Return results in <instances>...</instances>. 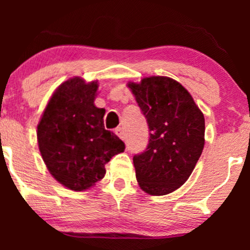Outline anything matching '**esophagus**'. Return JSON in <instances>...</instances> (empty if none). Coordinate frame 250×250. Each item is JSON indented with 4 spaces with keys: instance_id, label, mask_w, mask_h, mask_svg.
Listing matches in <instances>:
<instances>
[{
    "instance_id": "34e87169",
    "label": "esophagus",
    "mask_w": 250,
    "mask_h": 250,
    "mask_svg": "<svg viewBox=\"0 0 250 250\" xmlns=\"http://www.w3.org/2000/svg\"><path fill=\"white\" fill-rule=\"evenodd\" d=\"M115 133H116L117 136L120 137V139L125 141V130H123V128H116Z\"/></svg>"
}]
</instances>
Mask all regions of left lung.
<instances>
[{
    "label": "left lung",
    "instance_id": "left-lung-1",
    "mask_svg": "<svg viewBox=\"0 0 250 250\" xmlns=\"http://www.w3.org/2000/svg\"><path fill=\"white\" fill-rule=\"evenodd\" d=\"M147 120L146 150L133 157L140 187L150 195L180 188L205 147V116L188 90L170 77L150 76L128 83Z\"/></svg>",
    "mask_w": 250,
    "mask_h": 250
}]
</instances>
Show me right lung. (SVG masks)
Returning a JSON list of instances; mask_svg holds the SVG:
<instances>
[{"label": "right lung", "instance_id": "right-lung-1", "mask_svg": "<svg viewBox=\"0 0 250 250\" xmlns=\"http://www.w3.org/2000/svg\"><path fill=\"white\" fill-rule=\"evenodd\" d=\"M97 88V81L85 83L81 77L63 82L37 125L39 148L48 170L75 191L103 179L105 163L125 148L115 134L104 129L105 110L94 104Z\"/></svg>", "mask_w": 250, "mask_h": 250}]
</instances>
